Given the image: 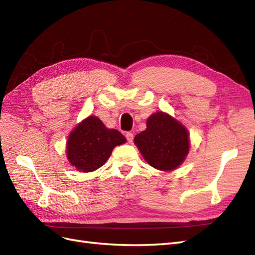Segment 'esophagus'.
Returning a JSON list of instances; mask_svg holds the SVG:
<instances>
[{
  "label": "esophagus",
  "mask_w": 255,
  "mask_h": 255,
  "mask_svg": "<svg viewBox=\"0 0 255 255\" xmlns=\"http://www.w3.org/2000/svg\"><path fill=\"white\" fill-rule=\"evenodd\" d=\"M126 138L129 143H131L133 141V133L132 132H127L126 133Z\"/></svg>",
  "instance_id": "esophagus-1"
}]
</instances>
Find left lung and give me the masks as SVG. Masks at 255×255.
Instances as JSON below:
<instances>
[{
    "label": "left lung",
    "instance_id": "obj_1",
    "mask_svg": "<svg viewBox=\"0 0 255 255\" xmlns=\"http://www.w3.org/2000/svg\"><path fill=\"white\" fill-rule=\"evenodd\" d=\"M134 144L149 166L172 171L190 151V133L183 124L160 111L148 117L146 129L134 136Z\"/></svg>",
    "mask_w": 255,
    "mask_h": 255
}]
</instances>
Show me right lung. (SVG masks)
Wrapping results in <instances>:
<instances>
[{
    "mask_svg": "<svg viewBox=\"0 0 255 255\" xmlns=\"http://www.w3.org/2000/svg\"><path fill=\"white\" fill-rule=\"evenodd\" d=\"M126 141L119 130L107 128L100 119L90 115L70 132L65 153L76 170L91 172L106 164L113 148Z\"/></svg>",
    "mask_w": 255,
    "mask_h": 255,
    "instance_id": "1",
    "label": "right lung"
}]
</instances>
